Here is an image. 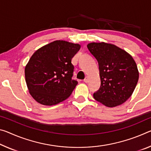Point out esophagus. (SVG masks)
I'll list each match as a JSON object with an SVG mask.
<instances>
[{
	"label": "esophagus",
	"mask_w": 151,
	"mask_h": 151,
	"mask_svg": "<svg viewBox=\"0 0 151 151\" xmlns=\"http://www.w3.org/2000/svg\"><path fill=\"white\" fill-rule=\"evenodd\" d=\"M88 78L87 77V76H86L85 78L84 79V82L87 83H88Z\"/></svg>",
	"instance_id": "34e87169"
}]
</instances>
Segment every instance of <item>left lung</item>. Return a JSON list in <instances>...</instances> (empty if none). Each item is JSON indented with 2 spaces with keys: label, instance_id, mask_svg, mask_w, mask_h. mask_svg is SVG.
<instances>
[{
  "label": "left lung",
  "instance_id": "1",
  "mask_svg": "<svg viewBox=\"0 0 151 151\" xmlns=\"http://www.w3.org/2000/svg\"><path fill=\"white\" fill-rule=\"evenodd\" d=\"M87 48L98 62L101 79L94 99L109 107L122 104L132 94L139 77L134 60L124 50L107 43H90Z\"/></svg>",
  "mask_w": 151,
  "mask_h": 151
}]
</instances>
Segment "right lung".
Wrapping results in <instances>:
<instances>
[{
    "instance_id": "obj_1",
    "label": "right lung",
    "mask_w": 151,
    "mask_h": 151,
    "mask_svg": "<svg viewBox=\"0 0 151 151\" xmlns=\"http://www.w3.org/2000/svg\"><path fill=\"white\" fill-rule=\"evenodd\" d=\"M81 45L56 40L40 47L25 68V81L35 101L44 106L56 105L66 99L78 82L72 79L71 60Z\"/></svg>"
}]
</instances>
